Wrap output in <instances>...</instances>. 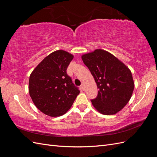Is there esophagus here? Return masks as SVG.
I'll return each mask as SVG.
<instances>
[{"instance_id": "1", "label": "esophagus", "mask_w": 157, "mask_h": 157, "mask_svg": "<svg viewBox=\"0 0 157 157\" xmlns=\"http://www.w3.org/2000/svg\"><path fill=\"white\" fill-rule=\"evenodd\" d=\"M80 87H81V88H82L83 90H85V88H84V84L83 83L81 84V85H80Z\"/></svg>"}]
</instances>
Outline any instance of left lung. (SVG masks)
<instances>
[{
  "instance_id": "8db88e82",
  "label": "left lung",
  "mask_w": 157,
  "mask_h": 157,
  "mask_svg": "<svg viewBox=\"0 0 157 157\" xmlns=\"http://www.w3.org/2000/svg\"><path fill=\"white\" fill-rule=\"evenodd\" d=\"M98 88L92 105L103 115H114L129 101L134 88L130 70L115 56L101 49L82 56Z\"/></svg>"
}]
</instances>
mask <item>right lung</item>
I'll return each mask as SVG.
<instances>
[{
	"label": "right lung",
	"mask_w": 157,
	"mask_h": 157,
	"mask_svg": "<svg viewBox=\"0 0 157 157\" xmlns=\"http://www.w3.org/2000/svg\"><path fill=\"white\" fill-rule=\"evenodd\" d=\"M73 59L72 54L57 50L46 57L30 75V96L35 106L45 115H63L80 93L67 73Z\"/></svg>",
	"instance_id": "add662e5"
}]
</instances>
